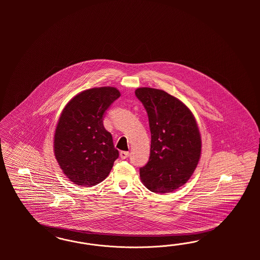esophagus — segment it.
<instances>
[{
    "label": "esophagus",
    "mask_w": 260,
    "mask_h": 260,
    "mask_svg": "<svg viewBox=\"0 0 260 260\" xmlns=\"http://www.w3.org/2000/svg\"><path fill=\"white\" fill-rule=\"evenodd\" d=\"M129 155V152L128 151H121L120 152V157L121 159H126Z\"/></svg>",
    "instance_id": "34e87169"
}]
</instances>
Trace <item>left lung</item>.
<instances>
[{"instance_id":"obj_1","label":"left lung","mask_w":260,"mask_h":260,"mask_svg":"<svg viewBox=\"0 0 260 260\" xmlns=\"http://www.w3.org/2000/svg\"><path fill=\"white\" fill-rule=\"evenodd\" d=\"M136 97L147 110L151 142L149 162L140 168L148 189L171 192L189 180L201 154V137L189 108L164 90L139 87Z\"/></svg>"}]
</instances>
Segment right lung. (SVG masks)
Here are the masks:
<instances>
[{"label": "right lung", "instance_id": "obj_1", "mask_svg": "<svg viewBox=\"0 0 260 260\" xmlns=\"http://www.w3.org/2000/svg\"><path fill=\"white\" fill-rule=\"evenodd\" d=\"M116 87H93L74 96L56 126L54 154L67 177L91 187L110 174L119 151L103 124V116L120 97Z\"/></svg>", "mask_w": 260, "mask_h": 260}]
</instances>
